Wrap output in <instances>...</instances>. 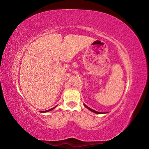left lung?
Returning <instances> with one entry per match:
<instances>
[{
	"label": "left lung",
	"mask_w": 149,
	"mask_h": 149,
	"mask_svg": "<svg viewBox=\"0 0 149 149\" xmlns=\"http://www.w3.org/2000/svg\"><path fill=\"white\" fill-rule=\"evenodd\" d=\"M84 106L87 108L88 109H89V111H92V112H94V113H96V114H106L107 112H97V111H94V110H93V109H92L91 108H90V107H89L88 106H87L86 105V104H84Z\"/></svg>",
	"instance_id": "left-lung-1"
}]
</instances>
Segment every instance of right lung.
Returning a JSON list of instances; mask_svg holds the SVG:
<instances>
[{"mask_svg":"<svg viewBox=\"0 0 149 149\" xmlns=\"http://www.w3.org/2000/svg\"><path fill=\"white\" fill-rule=\"evenodd\" d=\"M57 106H55L54 107H53V108H52V109H48V110H47V111H40V112H49V111H52L53 109H55V108Z\"/></svg>","mask_w":149,"mask_h":149,"instance_id":"1","label":"right lung"}]
</instances>
